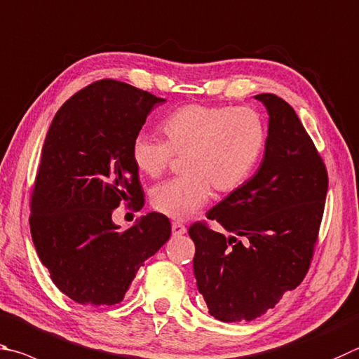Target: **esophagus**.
<instances>
[{
    "mask_svg": "<svg viewBox=\"0 0 359 359\" xmlns=\"http://www.w3.org/2000/svg\"><path fill=\"white\" fill-rule=\"evenodd\" d=\"M187 232V227L182 224V223H177V221H174L172 223V236H184V233Z\"/></svg>",
    "mask_w": 359,
    "mask_h": 359,
    "instance_id": "1",
    "label": "esophagus"
}]
</instances>
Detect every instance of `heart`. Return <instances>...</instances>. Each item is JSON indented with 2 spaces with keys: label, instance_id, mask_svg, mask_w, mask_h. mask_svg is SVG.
<instances>
[{
  "label": "heart",
  "instance_id": "heart-1",
  "mask_svg": "<svg viewBox=\"0 0 359 359\" xmlns=\"http://www.w3.org/2000/svg\"><path fill=\"white\" fill-rule=\"evenodd\" d=\"M166 141L140 132L132 141V160L142 174L157 179L184 157L185 175L163 182L152 190L155 210L174 219H187L218 193L238 190L251 177L266 141L264 119L245 107L191 103L175 109L161 122Z\"/></svg>",
  "mask_w": 359,
  "mask_h": 359
}]
</instances>
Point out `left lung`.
<instances>
[{
    "label": "left lung",
    "instance_id": "obj_1",
    "mask_svg": "<svg viewBox=\"0 0 359 359\" xmlns=\"http://www.w3.org/2000/svg\"><path fill=\"white\" fill-rule=\"evenodd\" d=\"M269 113L264 160L250 180L207 212L231 232L194 223L188 233L198 290L221 322H250L275 308L309 270L328 174L287 102L259 94Z\"/></svg>",
    "mask_w": 359,
    "mask_h": 359
}]
</instances>
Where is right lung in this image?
<instances>
[{"label":"right lung","instance_id":"add662e5","mask_svg":"<svg viewBox=\"0 0 359 359\" xmlns=\"http://www.w3.org/2000/svg\"><path fill=\"white\" fill-rule=\"evenodd\" d=\"M116 80L89 84L53 117L31 196V237L51 281L80 304H116L140 266L171 237L165 215L151 212L119 231L121 202L144 205L132 141L157 103Z\"/></svg>","mask_w":359,"mask_h":359}]
</instances>
